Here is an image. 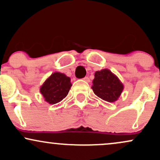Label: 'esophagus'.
I'll return each instance as SVG.
<instances>
[{"label": "esophagus", "instance_id": "esophagus-1", "mask_svg": "<svg viewBox=\"0 0 160 160\" xmlns=\"http://www.w3.org/2000/svg\"><path fill=\"white\" fill-rule=\"evenodd\" d=\"M83 80H85L86 82H90V79H89V78H88V77H85V78H83Z\"/></svg>", "mask_w": 160, "mask_h": 160}]
</instances>
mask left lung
Here are the masks:
<instances>
[{
    "label": "left lung",
    "mask_w": 160,
    "mask_h": 160,
    "mask_svg": "<svg viewBox=\"0 0 160 160\" xmlns=\"http://www.w3.org/2000/svg\"><path fill=\"white\" fill-rule=\"evenodd\" d=\"M92 89L97 96L108 102L118 100L124 89L120 79L107 68L95 73Z\"/></svg>",
    "instance_id": "1"
}]
</instances>
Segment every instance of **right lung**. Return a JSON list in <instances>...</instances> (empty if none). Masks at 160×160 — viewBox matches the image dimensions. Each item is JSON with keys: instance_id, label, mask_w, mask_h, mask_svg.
Returning <instances> with one entry per match:
<instances>
[{"instance_id": "add662e5", "label": "right lung", "mask_w": 160, "mask_h": 160, "mask_svg": "<svg viewBox=\"0 0 160 160\" xmlns=\"http://www.w3.org/2000/svg\"><path fill=\"white\" fill-rule=\"evenodd\" d=\"M71 86L69 77L62 73L54 72L40 86V92L47 103L55 104L67 96Z\"/></svg>"}]
</instances>
